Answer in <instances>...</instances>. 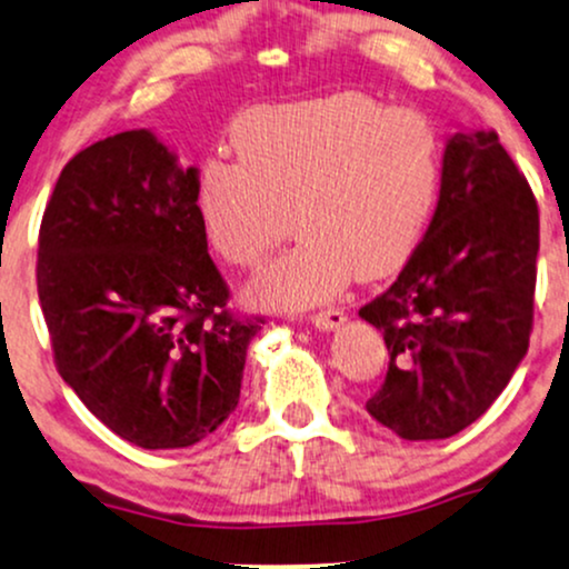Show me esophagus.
Segmentation results:
<instances>
[{"instance_id": "34e87169", "label": "esophagus", "mask_w": 569, "mask_h": 569, "mask_svg": "<svg viewBox=\"0 0 569 569\" xmlns=\"http://www.w3.org/2000/svg\"><path fill=\"white\" fill-rule=\"evenodd\" d=\"M346 322V313L340 309H327V311H317L311 313V325L319 327V330H336Z\"/></svg>"}]
</instances>
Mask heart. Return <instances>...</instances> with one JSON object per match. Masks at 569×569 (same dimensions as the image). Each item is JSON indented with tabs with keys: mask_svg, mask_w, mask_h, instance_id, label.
<instances>
[{
	"mask_svg": "<svg viewBox=\"0 0 569 569\" xmlns=\"http://www.w3.org/2000/svg\"><path fill=\"white\" fill-rule=\"evenodd\" d=\"M237 159L199 170L210 242L237 269H258L250 300L300 311L343 290L351 273L383 279L410 260L442 189V138L426 113L386 109L365 92L258 106L233 122Z\"/></svg>",
	"mask_w": 569,
	"mask_h": 569,
	"instance_id": "b5f03b06",
	"label": "heart"
}]
</instances>
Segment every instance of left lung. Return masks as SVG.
Returning <instances> with one entry per match:
<instances>
[{
  "label": "left lung",
  "instance_id": "left-lung-1",
  "mask_svg": "<svg viewBox=\"0 0 569 569\" xmlns=\"http://www.w3.org/2000/svg\"><path fill=\"white\" fill-rule=\"evenodd\" d=\"M540 218L496 132H456L423 242L359 309L383 332L389 372L367 412L410 442L482 418L530 346Z\"/></svg>",
  "mask_w": 569,
  "mask_h": 569
}]
</instances>
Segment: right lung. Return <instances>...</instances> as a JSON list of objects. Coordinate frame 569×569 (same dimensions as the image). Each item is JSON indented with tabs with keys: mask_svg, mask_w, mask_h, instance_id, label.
I'll return each mask as SVG.
<instances>
[{
	"mask_svg": "<svg viewBox=\"0 0 569 569\" xmlns=\"http://www.w3.org/2000/svg\"><path fill=\"white\" fill-rule=\"evenodd\" d=\"M197 170L149 130L79 151L39 226L37 292L60 378L117 437L191 447L239 405L263 325L229 309Z\"/></svg>",
	"mask_w": 569,
	"mask_h": 569,
	"instance_id": "add662e5",
	"label": "right lung"
}]
</instances>
